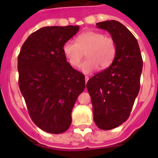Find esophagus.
Returning <instances> with one entry per match:
<instances>
[{
    "mask_svg": "<svg viewBox=\"0 0 158 158\" xmlns=\"http://www.w3.org/2000/svg\"><path fill=\"white\" fill-rule=\"evenodd\" d=\"M89 76H85V82H88V80H89Z\"/></svg>",
    "mask_w": 158,
    "mask_h": 158,
    "instance_id": "esophagus-1",
    "label": "esophagus"
}]
</instances>
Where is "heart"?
<instances>
[{
  "label": "heart",
  "mask_w": 158,
  "mask_h": 158,
  "mask_svg": "<svg viewBox=\"0 0 158 158\" xmlns=\"http://www.w3.org/2000/svg\"><path fill=\"white\" fill-rule=\"evenodd\" d=\"M88 59L82 64V71L91 73L98 68L106 69L111 64L116 53V45L110 37L96 31H87L81 33L75 41H67L63 46V52L73 67L80 64L84 52Z\"/></svg>",
  "instance_id": "obj_1"
}]
</instances>
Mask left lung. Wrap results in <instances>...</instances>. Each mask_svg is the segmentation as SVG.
Instances as JSON below:
<instances>
[{
	"label": "left lung",
	"mask_w": 158,
	"mask_h": 158,
	"mask_svg": "<svg viewBox=\"0 0 158 158\" xmlns=\"http://www.w3.org/2000/svg\"><path fill=\"white\" fill-rule=\"evenodd\" d=\"M97 27L110 33L116 53L110 66L92 77L86 87L94 122L101 130H109L130 116L139 92L143 59L136 38L122 23L106 20L98 23Z\"/></svg>",
	"instance_id": "8db88e82"
}]
</instances>
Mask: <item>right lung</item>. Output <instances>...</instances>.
<instances>
[{
  "label": "right lung",
  "mask_w": 158,
  "mask_h": 158,
  "mask_svg": "<svg viewBox=\"0 0 158 158\" xmlns=\"http://www.w3.org/2000/svg\"><path fill=\"white\" fill-rule=\"evenodd\" d=\"M79 26L43 27L28 36L18 56L19 86L31 119L51 134L65 132L85 89L84 75L66 61L63 46Z\"/></svg>",
  "instance_id": "add662e5"
}]
</instances>
